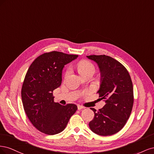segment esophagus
<instances>
[{"label":"esophagus","mask_w":154,"mask_h":154,"mask_svg":"<svg viewBox=\"0 0 154 154\" xmlns=\"http://www.w3.org/2000/svg\"><path fill=\"white\" fill-rule=\"evenodd\" d=\"M83 109H84V106H82L80 105H78V110H82Z\"/></svg>","instance_id":"obj_1"}]
</instances>
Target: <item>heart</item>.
<instances>
[{
    "instance_id": "b5f03b06",
    "label": "heart",
    "mask_w": 154,
    "mask_h": 154,
    "mask_svg": "<svg viewBox=\"0 0 154 154\" xmlns=\"http://www.w3.org/2000/svg\"><path fill=\"white\" fill-rule=\"evenodd\" d=\"M77 69L78 72L81 74L82 77L89 74L93 75L96 71L95 66L87 60H82V61L79 62L77 64ZM69 73V69H67L66 72V76L68 75Z\"/></svg>"
}]
</instances>
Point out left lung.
Instances as JSON below:
<instances>
[{
    "mask_svg": "<svg viewBox=\"0 0 154 154\" xmlns=\"http://www.w3.org/2000/svg\"><path fill=\"white\" fill-rule=\"evenodd\" d=\"M87 57L99 67L101 83L99 94L104 100L103 108L94 112L89 123L93 132L100 136H111L122 130L131 114L134 103L133 85L130 74L123 65L106 55H90Z\"/></svg>",
    "mask_w": 154,
    "mask_h": 154,
    "instance_id": "8db88e82",
    "label": "left lung"
}]
</instances>
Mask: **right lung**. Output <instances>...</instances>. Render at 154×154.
Returning a JSON list of instances; mask_svg holds the SVG:
<instances>
[{
    "instance_id": "obj_1",
    "label": "right lung",
    "mask_w": 154,
    "mask_h": 154,
    "mask_svg": "<svg viewBox=\"0 0 154 154\" xmlns=\"http://www.w3.org/2000/svg\"><path fill=\"white\" fill-rule=\"evenodd\" d=\"M78 57L58 51L45 53L37 57L27 70L21 91L23 106L32 125L45 134L63 131L78 109L74 104L55 103L53 95L62 83L64 66Z\"/></svg>"
}]
</instances>
